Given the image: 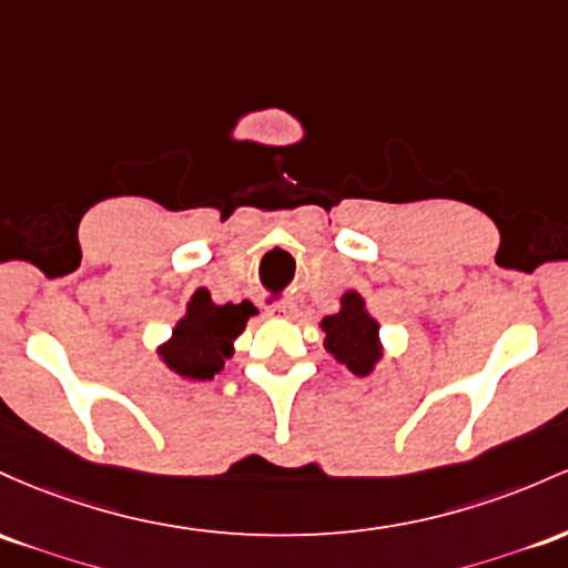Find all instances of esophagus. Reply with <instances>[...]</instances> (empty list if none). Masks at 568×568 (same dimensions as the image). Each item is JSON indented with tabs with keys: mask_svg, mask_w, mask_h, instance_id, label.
<instances>
[{
	"mask_svg": "<svg viewBox=\"0 0 568 568\" xmlns=\"http://www.w3.org/2000/svg\"><path fill=\"white\" fill-rule=\"evenodd\" d=\"M292 305L290 303H276V305H271V308H267V314L271 316H292Z\"/></svg>",
	"mask_w": 568,
	"mask_h": 568,
	"instance_id": "obj_1",
	"label": "esophagus"
}]
</instances>
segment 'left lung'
<instances>
[{"instance_id": "left-lung-1", "label": "left lung", "mask_w": 568, "mask_h": 568, "mask_svg": "<svg viewBox=\"0 0 568 568\" xmlns=\"http://www.w3.org/2000/svg\"><path fill=\"white\" fill-rule=\"evenodd\" d=\"M324 348L343 362L354 375H367L375 362L381 359L378 346V322L367 316L365 303L356 292L343 295L341 311L322 318Z\"/></svg>"}]
</instances>
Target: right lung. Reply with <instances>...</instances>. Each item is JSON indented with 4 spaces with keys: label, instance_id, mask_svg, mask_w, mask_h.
Masks as SVG:
<instances>
[{
    "label": "right lung",
    "instance_id": "add662e5",
    "mask_svg": "<svg viewBox=\"0 0 568 568\" xmlns=\"http://www.w3.org/2000/svg\"><path fill=\"white\" fill-rule=\"evenodd\" d=\"M252 314H257L252 303L214 305L209 292L199 290L190 297L187 316L161 348L163 362L184 378L212 381L233 354V341L244 333Z\"/></svg>",
    "mask_w": 568,
    "mask_h": 568
}]
</instances>
